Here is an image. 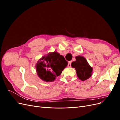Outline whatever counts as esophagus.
<instances>
[{"mask_svg": "<svg viewBox=\"0 0 120 120\" xmlns=\"http://www.w3.org/2000/svg\"><path fill=\"white\" fill-rule=\"evenodd\" d=\"M71 61H68V67L70 68L71 67Z\"/></svg>", "mask_w": 120, "mask_h": 120, "instance_id": "34e87169", "label": "esophagus"}]
</instances>
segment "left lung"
Wrapping results in <instances>:
<instances>
[{"instance_id": "obj_1", "label": "left lung", "mask_w": 120, "mask_h": 120, "mask_svg": "<svg viewBox=\"0 0 120 120\" xmlns=\"http://www.w3.org/2000/svg\"><path fill=\"white\" fill-rule=\"evenodd\" d=\"M76 60L71 63V66L75 69L78 77L84 81L93 75V68L90 67L85 58L81 56H75Z\"/></svg>"}]
</instances>
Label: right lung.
Segmentation results:
<instances>
[{
  "label": "right lung",
  "instance_id": "right-lung-1",
  "mask_svg": "<svg viewBox=\"0 0 120 120\" xmlns=\"http://www.w3.org/2000/svg\"><path fill=\"white\" fill-rule=\"evenodd\" d=\"M68 66L64 57L56 52H49L42 56L36 64L38 77L45 82H53Z\"/></svg>",
  "mask_w": 120,
  "mask_h": 120
}]
</instances>
